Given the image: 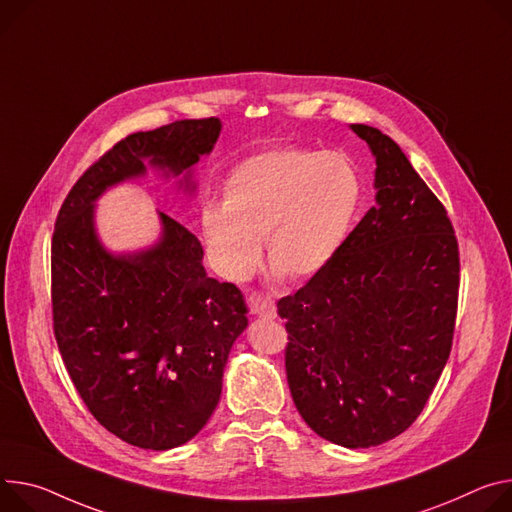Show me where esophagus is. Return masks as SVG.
<instances>
[{
  "instance_id": "34e87169",
  "label": "esophagus",
  "mask_w": 512,
  "mask_h": 512,
  "mask_svg": "<svg viewBox=\"0 0 512 512\" xmlns=\"http://www.w3.org/2000/svg\"><path fill=\"white\" fill-rule=\"evenodd\" d=\"M253 310L259 318H275L277 316V308H275V300L269 296H255L253 298Z\"/></svg>"
}]
</instances>
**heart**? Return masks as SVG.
Returning <instances> with one entry per match:
<instances>
[{"label": "heart", "instance_id": "1", "mask_svg": "<svg viewBox=\"0 0 512 512\" xmlns=\"http://www.w3.org/2000/svg\"><path fill=\"white\" fill-rule=\"evenodd\" d=\"M361 202V177L341 153L275 149L241 163L224 183L222 208L208 206L202 232L226 280L243 282L261 261L308 280L345 243Z\"/></svg>", "mask_w": 512, "mask_h": 512}]
</instances>
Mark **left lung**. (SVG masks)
Wrapping results in <instances>:
<instances>
[{
  "label": "left lung",
  "mask_w": 512,
  "mask_h": 512,
  "mask_svg": "<svg viewBox=\"0 0 512 512\" xmlns=\"http://www.w3.org/2000/svg\"><path fill=\"white\" fill-rule=\"evenodd\" d=\"M351 130L376 155V206L277 314L306 425L363 449L404 433L437 386L455 331L459 247L445 206L392 138Z\"/></svg>",
  "instance_id": "left-lung-1"
}]
</instances>
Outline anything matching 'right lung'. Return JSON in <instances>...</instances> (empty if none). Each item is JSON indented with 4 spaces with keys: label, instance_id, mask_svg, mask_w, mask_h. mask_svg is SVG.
Listing matches in <instances>:
<instances>
[{
    "label": "right lung",
    "instance_id": "add662e5",
    "mask_svg": "<svg viewBox=\"0 0 512 512\" xmlns=\"http://www.w3.org/2000/svg\"><path fill=\"white\" fill-rule=\"evenodd\" d=\"M218 134V118L128 134L75 181L53 232V329L69 378L102 427L143 449L183 445L208 423L247 306L235 284L206 275L202 245L171 216L161 212L157 247L114 257L91 208L145 173V159L175 175L190 169Z\"/></svg>",
    "mask_w": 512,
    "mask_h": 512
}]
</instances>
